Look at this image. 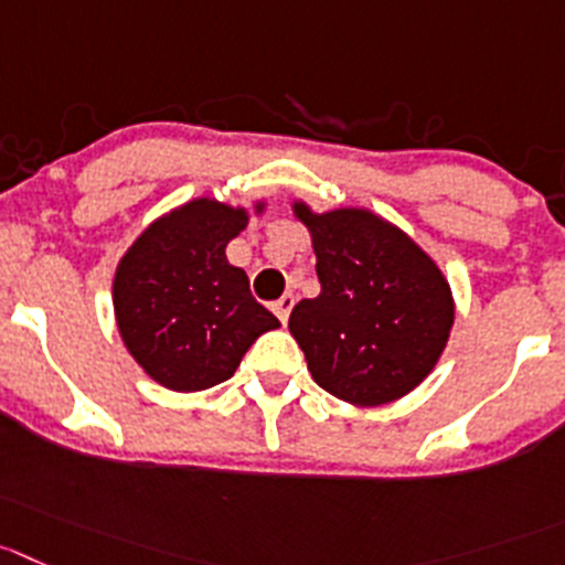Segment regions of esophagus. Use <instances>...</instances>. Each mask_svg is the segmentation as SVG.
Returning a JSON list of instances; mask_svg holds the SVG:
<instances>
[{
    "instance_id": "34e87169",
    "label": "esophagus",
    "mask_w": 565,
    "mask_h": 565,
    "mask_svg": "<svg viewBox=\"0 0 565 565\" xmlns=\"http://www.w3.org/2000/svg\"><path fill=\"white\" fill-rule=\"evenodd\" d=\"M291 308H294V297L291 294H286V297H279L277 302H274V313H277V319L286 324L288 316H291Z\"/></svg>"
}]
</instances>
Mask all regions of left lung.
Returning a JSON list of instances; mask_svg holds the SVG:
<instances>
[{
    "mask_svg": "<svg viewBox=\"0 0 565 565\" xmlns=\"http://www.w3.org/2000/svg\"><path fill=\"white\" fill-rule=\"evenodd\" d=\"M321 294L291 310L288 330L316 383L352 405L377 407L416 388L447 347L449 282L402 230L369 211L310 213Z\"/></svg>",
    "mask_w": 565,
    "mask_h": 565,
    "instance_id": "1",
    "label": "left lung"
}]
</instances>
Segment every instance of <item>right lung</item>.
Returning <instances> with one entry per match:
<instances>
[{"mask_svg":"<svg viewBox=\"0 0 565 565\" xmlns=\"http://www.w3.org/2000/svg\"><path fill=\"white\" fill-rule=\"evenodd\" d=\"M246 211L193 199L130 246L113 279L118 332L143 372L171 391H205L235 374L246 349L279 321L230 266Z\"/></svg>","mask_w":565,"mask_h":565,"instance_id":"obj_1","label":"right lung"}]
</instances>
